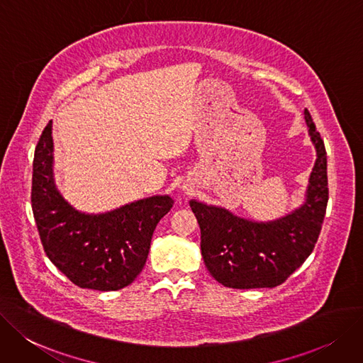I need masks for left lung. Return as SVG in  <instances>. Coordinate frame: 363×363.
<instances>
[{
    "mask_svg": "<svg viewBox=\"0 0 363 363\" xmlns=\"http://www.w3.org/2000/svg\"><path fill=\"white\" fill-rule=\"evenodd\" d=\"M315 164L301 207L271 222H255L217 206L192 199L201 228V253L213 277L232 289L275 287L287 280L311 255L328 206L325 143L310 111L303 110Z\"/></svg>",
    "mask_w": 363,
    "mask_h": 363,
    "instance_id": "8db88e82",
    "label": "left lung"
}]
</instances>
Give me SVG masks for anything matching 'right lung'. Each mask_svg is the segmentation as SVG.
Instances as JSON below:
<instances>
[{"instance_id":"right-lung-1","label":"right lung","mask_w":363,"mask_h":363,"mask_svg":"<svg viewBox=\"0 0 363 363\" xmlns=\"http://www.w3.org/2000/svg\"><path fill=\"white\" fill-rule=\"evenodd\" d=\"M31 204L50 262L76 286L110 292L137 279L147 260L153 230L174 199L155 195L99 214L79 211L55 182L50 121L34 153Z\"/></svg>"}]
</instances>
